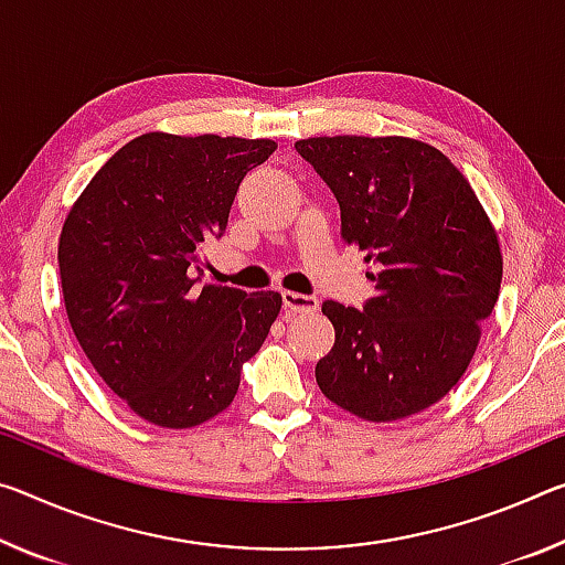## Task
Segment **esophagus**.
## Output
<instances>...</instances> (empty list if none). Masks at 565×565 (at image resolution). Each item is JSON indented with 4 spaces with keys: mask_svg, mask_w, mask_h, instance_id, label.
Here are the masks:
<instances>
[{
    "mask_svg": "<svg viewBox=\"0 0 565 565\" xmlns=\"http://www.w3.org/2000/svg\"><path fill=\"white\" fill-rule=\"evenodd\" d=\"M281 301L286 311H294V315H311V311L319 309V299L309 297V294L299 291H281Z\"/></svg>",
    "mask_w": 565,
    "mask_h": 565,
    "instance_id": "1",
    "label": "esophagus"
}]
</instances>
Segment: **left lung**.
I'll return each instance as SVG.
<instances>
[{
    "instance_id": "8db88e82",
    "label": "left lung",
    "mask_w": 565,
    "mask_h": 565,
    "mask_svg": "<svg viewBox=\"0 0 565 565\" xmlns=\"http://www.w3.org/2000/svg\"><path fill=\"white\" fill-rule=\"evenodd\" d=\"M342 211L374 297L324 301L334 347L317 362L324 397L370 423L417 415L468 370L492 315L503 254L476 191L429 142L384 136L297 140Z\"/></svg>"
}]
</instances>
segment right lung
Returning a JSON list of instances; mask_svg holds the SVG:
<instances>
[{
  "instance_id": "add662e5",
  "label": "right lung",
  "mask_w": 565,
  "mask_h": 565,
  "mask_svg": "<svg viewBox=\"0 0 565 565\" xmlns=\"http://www.w3.org/2000/svg\"><path fill=\"white\" fill-rule=\"evenodd\" d=\"M274 150L268 138L146 132L67 213L57 262L70 327L107 387L158 427H195L226 409L279 317V291L193 276L244 175Z\"/></svg>"
}]
</instances>
